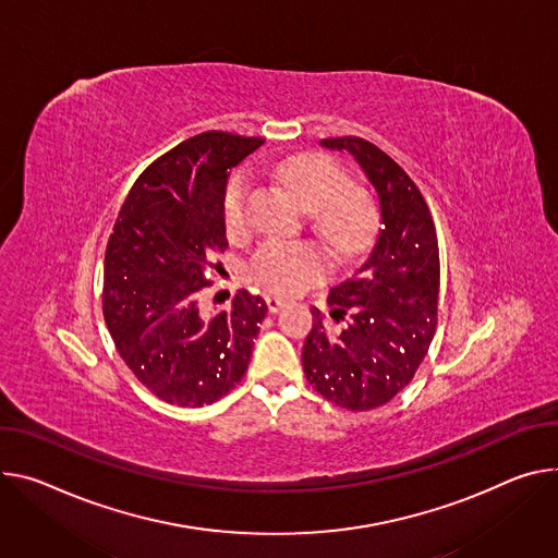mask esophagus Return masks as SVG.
Wrapping results in <instances>:
<instances>
[{"instance_id":"1","label":"esophagus","mask_w":558,"mask_h":558,"mask_svg":"<svg viewBox=\"0 0 558 558\" xmlns=\"http://www.w3.org/2000/svg\"><path fill=\"white\" fill-rule=\"evenodd\" d=\"M265 300H267V307H269L271 314H278L284 307V300L278 298V295H267Z\"/></svg>"}]
</instances>
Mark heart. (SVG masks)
Returning a JSON list of instances; mask_svg holds the SVG:
<instances>
[{
    "instance_id": "heart-1",
    "label": "heart",
    "mask_w": 558,
    "mask_h": 558,
    "mask_svg": "<svg viewBox=\"0 0 558 558\" xmlns=\"http://www.w3.org/2000/svg\"><path fill=\"white\" fill-rule=\"evenodd\" d=\"M274 175L289 186L298 199L314 214L316 231L329 246L349 256L359 251L374 233L376 207L372 195L361 186H347V173L327 156L298 154L280 160ZM248 178L235 173L225 191L222 216L231 235L246 231ZM323 251L310 242H265L248 263L251 280L276 293H300L325 276Z\"/></svg>"
}]
</instances>
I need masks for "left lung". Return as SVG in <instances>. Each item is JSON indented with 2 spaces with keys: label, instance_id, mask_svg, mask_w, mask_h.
I'll return each mask as SVG.
<instances>
[{
  "label": "left lung",
  "instance_id": "8db88e82",
  "mask_svg": "<svg viewBox=\"0 0 558 558\" xmlns=\"http://www.w3.org/2000/svg\"><path fill=\"white\" fill-rule=\"evenodd\" d=\"M374 184L380 229L369 258L327 298L329 325L314 310L302 367L314 389L349 412L389 402L414 378L438 323L440 260L427 202L385 150L363 137H327Z\"/></svg>",
  "mask_w": 558,
  "mask_h": 558
}]
</instances>
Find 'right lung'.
I'll use <instances>...</instances> for the list:
<instances>
[{"label":"right lung","mask_w":558,"mask_h":558,"mask_svg":"<svg viewBox=\"0 0 558 558\" xmlns=\"http://www.w3.org/2000/svg\"><path fill=\"white\" fill-rule=\"evenodd\" d=\"M263 144L225 131L184 140L135 180L107 244L102 310L116 349L150 393L178 408L211 404L242 380L267 316L265 300L244 289L222 312L199 310L227 248L229 169Z\"/></svg>","instance_id":"right-lung-1"}]
</instances>
